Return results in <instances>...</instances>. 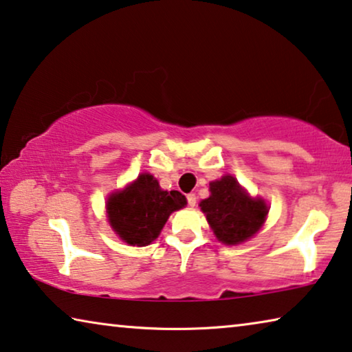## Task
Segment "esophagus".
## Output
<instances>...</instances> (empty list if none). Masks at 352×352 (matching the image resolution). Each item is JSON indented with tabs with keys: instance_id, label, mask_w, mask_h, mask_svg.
Instances as JSON below:
<instances>
[{
	"instance_id": "esophagus-1",
	"label": "esophagus",
	"mask_w": 352,
	"mask_h": 352,
	"mask_svg": "<svg viewBox=\"0 0 352 352\" xmlns=\"http://www.w3.org/2000/svg\"><path fill=\"white\" fill-rule=\"evenodd\" d=\"M186 200H188V205L189 206H196V204H197V196L194 192H191V194H188L186 196Z\"/></svg>"
}]
</instances>
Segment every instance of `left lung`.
Masks as SVG:
<instances>
[{"label": "left lung", "mask_w": 352, "mask_h": 352, "mask_svg": "<svg viewBox=\"0 0 352 352\" xmlns=\"http://www.w3.org/2000/svg\"><path fill=\"white\" fill-rule=\"evenodd\" d=\"M211 196L200 202L216 238L224 244H238L254 236L263 226L267 206L261 199H250L230 175L210 183Z\"/></svg>", "instance_id": "8db88e82"}]
</instances>
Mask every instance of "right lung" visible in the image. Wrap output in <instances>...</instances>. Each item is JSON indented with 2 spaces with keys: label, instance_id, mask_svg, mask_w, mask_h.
Instances as JSON below:
<instances>
[{
  "label": "right lung",
  "instance_id": "obj_1",
  "mask_svg": "<svg viewBox=\"0 0 352 352\" xmlns=\"http://www.w3.org/2000/svg\"><path fill=\"white\" fill-rule=\"evenodd\" d=\"M186 205L178 191H163L153 175L141 174L124 191L108 199L106 211L114 232L130 246H147L158 238L172 211Z\"/></svg>",
  "mask_w": 352,
  "mask_h": 352
}]
</instances>
